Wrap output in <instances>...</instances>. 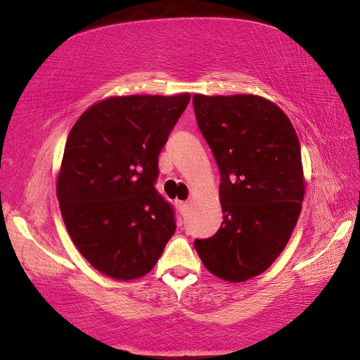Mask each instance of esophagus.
I'll list each match as a JSON object with an SVG mask.
<instances>
[{"mask_svg":"<svg viewBox=\"0 0 360 360\" xmlns=\"http://www.w3.org/2000/svg\"><path fill=\"white\" fill-rule=\"evenodd\" d=\"M178 208H179L181 213L184 214V213H186V211H187V208H188V202H187V200H179V202H178Z\"/></svg>","mask_w":360,"mask_h":360,"instance_id":"esophagus-1","label":"esophagus"}]
</instances>
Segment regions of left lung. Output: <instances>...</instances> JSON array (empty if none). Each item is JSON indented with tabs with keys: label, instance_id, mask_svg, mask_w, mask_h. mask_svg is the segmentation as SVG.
I'll return each mask as SVG.
<instances>
[{
	"label": "left lung",
	"instance_id": "8db88e82",
	"mask_svg": "<svg viewBox=\"0 0 360 360\" xmlns=\"http://www.w3.org/2000/svg\"><path fill=\"white\" fill-rule=\"evenodd\" d=\"M220 170L224 222L195 242L205 268L231 283L264 272L288 245L304 199L301 147L283 110L260 96H193Z\"/></svg>",
	"mask_w": 360,
	"mask_h": 360
}]
</instances>
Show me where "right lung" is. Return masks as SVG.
I'll return each instance as SVG.
<instances>
[{
    "mask_svg": "<svg viewBox=\"0 0 360 360\" xmlns=\"http://www.w3.org/2000/svg\"><path fill=\"white\" fill-rule=\"evenodd\" d=\"M190 94L109 97L72 126L58 174L63 224L92 268L115 280L150 272L174 234L155 190L158 156Z\"/></svg>",
    "mask_w": 360,
    "mask_h": 360,
    "instance_id": "1",
    "label": "right lung"
}]
</instances>
